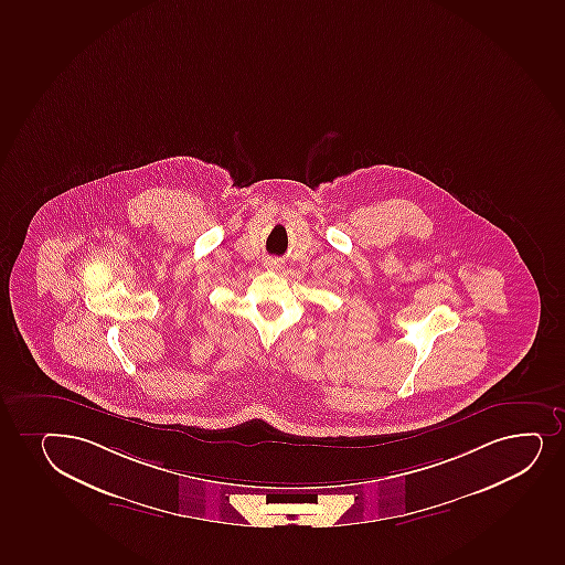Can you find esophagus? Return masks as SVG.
I'll return each mask as SVG.
<instances>
[{
	"instance_id": "esophagus-1",
	"label": "esophagus",
	"mask_w": 565,
	"mask_h": 565,
	"mask_svg": "<svg viewBox=\"0 0 565 565\" xmlns=\"http://www.w3.org/2000/svg\"><path fill=\"white\" fill-rule=\"evenodd\" d=\"M266 267H267V269H279L280 262H279V259H275V258L266 259Z\"/></svg>"
}]
</instances>
